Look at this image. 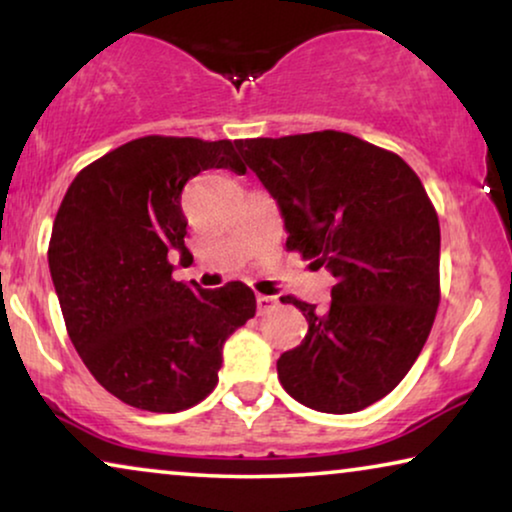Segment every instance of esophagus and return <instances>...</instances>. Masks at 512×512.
Masks as SVG:
<instances>
[{
    "label": "esophagus",
    "mask_w": 512,
    "mask_h": 512,
    "mask_svg": "<svg viewBox=\"0 0 512 512\" xmlns=\"http://www.w3.org/2000/svg\"><path fill=\"white\" fill-rule=\"evenodd\" d=\"M256 305H258V314H270L277 307V298L275 296H263V293H258Z\"/></svg>",
    "instance_id": "obj_1"
}]
</instances>
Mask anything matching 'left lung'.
Here are the masks:
<instances>
[{
  "label": "left lung",
  "mask_w": 512,
  "mask_h": 512,
  "mask_svg": "<svg viewBox=\"0 0 512 512\" xmlns=\"http://www.w3.org/2000/svg\"><path fill=\"white\" fill-rule=\"evenodd\" d=\"M282 212L286 247L335 277L324 314L277 375L298 403L359 412L396 389L417 361L440 303V226L422 181L396 153L347 132L235 142Z\"/></svg>",
  "instance_id": "8db88e82"
}]
</instances>
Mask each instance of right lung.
<instances>
[{"instance_id":"add662e5","label":"right lung","mask_w":512,"mask_h":512,"mask_svg":"<svg viewBox=\"0 0 512 512\" xmlns=\"http://www.w3.org/2000/svg\"><path fill=\"white\" fill-rule=\"evenodd\" d=\"M244 172L230 139L142 137L76 174L55 216L48 268L69 340L109 394L179 412L212 394L223 342L256 314L247 284L174 282L191 258L181 191L202 170Z\"/></svg>"}]
</instances>
